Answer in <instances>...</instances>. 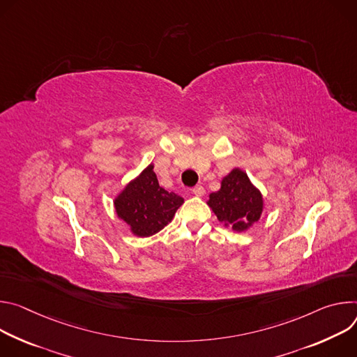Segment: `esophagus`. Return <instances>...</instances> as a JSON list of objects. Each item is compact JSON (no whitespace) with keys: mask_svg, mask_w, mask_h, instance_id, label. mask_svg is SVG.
<instances>
[{"mask_svg":"<svg viewBox=\"0 0 357 357\" xmlns=\"http://www.w3.org/2000/svg\"><path fill=\"white\" fill-rule=\"evenodd\" d=\"M191 192L194 194V195H199V197H202V195H204V192H206V188L203 187V185H195L192 190H191Z\"/></svg>","mask_w":357,"mask_h":357,"instance_id":"34e87169","label":"esophagus"}]
</instances>
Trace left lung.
<instances>
[{
  "mask_svg": "<svg viewBox=\"0 0 357 357\" xmlns=\"http://www.w3.org/2000/svg\"><path fill=\"white\" fill-rule=\"evenodd\" d=\"M207 204L218 221L238 232L255 224L264 210L261 191L241 169H234L222 178L221 188L210 194Z\"/></svg>",
  "mask_w": 357,
  "mask_h": 357,
  "instance_id": "8db88e82",
  "label": "left lung"
}]
</instances>
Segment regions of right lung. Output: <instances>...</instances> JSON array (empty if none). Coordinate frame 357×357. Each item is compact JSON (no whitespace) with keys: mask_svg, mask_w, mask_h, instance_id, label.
<instances>
[{"mask_svg":"<svg viewBox=\"0 0 357 357\" xmlns=\"http://www.w3.org/2000/svg\"><path fill=\"white\" fill-rule=\"evenodd\" d=\"M117 217L137 236H150L163 229L184 199L158 185L153 165H149L114 199Z\"/></svg>","mask_w":357,"mask_h":357,"instance_id":"obj_1","label":"right lung"}]
</instances>
